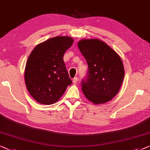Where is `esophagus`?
I'll list each match as a JSON object with an SVG mask.
<instances>
[{"label": "esophagus", "mask_w": 150, "mask_h": 150, "mask_svg": "<svg viewBox=\"0 0 150 150\" xmlns=\"http://www.w3.org/2000/svg\"><path fill=\"white\" fill-rule=\"evenodd\" d=\"M78 82V78L76 77H75L74 79H73V83H74V84H76Z\"/></svg>", "instance_id": "34e87169"}]
</instances>
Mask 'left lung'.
Listing matches in <instances>:
<instances>
[{
    "instance_id": "left-lung-1",
    "label": "left lung",
    "mask_w": 150,
    "mask_h": 150,
    "mask_svg": "<svg viewBox=\"0 0 150 150\" xmlns=\"http://www.w3.org/2000/svg\"><path fill=\"white\" fill-rule=\"evenodd\" d=\"M78 47L88 66V79L81 83L83 94L94 105L109 102L117 95L124 79L121 58L100 39H81Z\"/></svg>"
}]
</instances>
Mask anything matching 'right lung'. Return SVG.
<instances>
[{"label":"right lung","mask_w":150,"mask_h":150,"mask_svg":"<svg viewBox=\"0 0 150 150\" xmlns=\"http://www.w3.org/2000/svg\"><path fill=\"white\" fill-rule=\"evenodd\" d=\"M73 41L70 37H55L38 44L30 53L24 80L27 90L37 102L54 104L72 83L63 57Z\"/></svg>","instance_id":"obj_1"}]
</instances>
